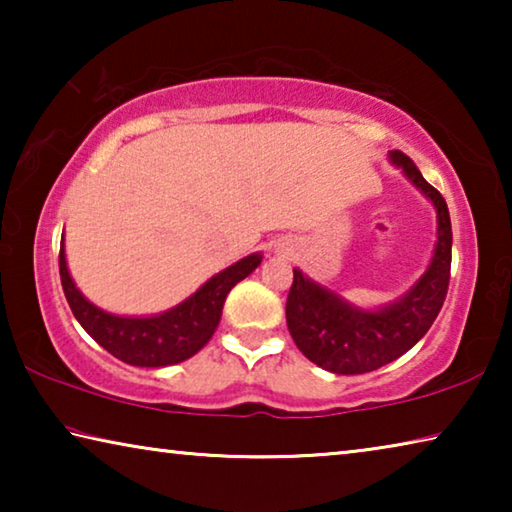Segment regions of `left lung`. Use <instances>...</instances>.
Here are the masks:
<instances>
[{"mask_svg":"<svg viewBox=\"0 0 512 512\" xmlns=\"http://www.w3.org/2000/svg\"><path fill=\"white\" fill-rule=\"evenodd\" d=\"M391 162L436 207L438 241L420 280L391 305L361 309L293 268L287 325L298 350L334 375H361L402 357L418 343L443 307L452 268V221L445 198L431 187L409 155L391 151Z\"/></svg>","mask_w":512,"mask_h":512,"instance_id":"obj_1","label":"left lung"}]
</instances>
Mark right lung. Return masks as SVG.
<instances>
[{"label":"right lung","instance_id":"1","mask_svg":"<svg viewBox=\"0 0 512 512\" xmlns=\"http://www.w3.org/2000/svg\"><path fill=\"white\" fill-rule=\"evenodd\" d=\"M262 262V255L253 253L225 271L210 277L194 296L180 302L158 316H115L76 289L67 271L65 244H60V284H63L69 309L81 327L97 341L103 350L124 363L140 368H162L180 363L203 348L219 327L223 302L230 289L244 280Z\"/></svg>","mask_w":512,"mask_h":512}]
</instances>
